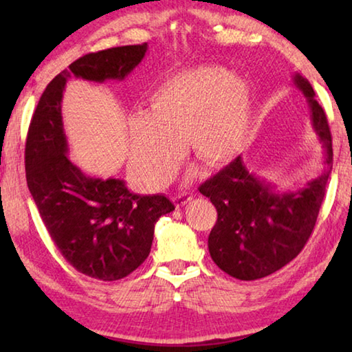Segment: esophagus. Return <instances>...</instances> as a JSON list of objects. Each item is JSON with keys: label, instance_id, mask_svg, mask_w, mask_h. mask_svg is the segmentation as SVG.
<instances>
[{"label": "esophagus", "instance_id": "obj_1", "mask_svg": "<svg viewBox=\"0 0 352 352\" xmlns=\"http://www.w3.org/2000/svg\"><path fill=\"white\" fill-rule=\"evenodd\" d=\"M174 201H175L177 206H184V205L188 204V201H190V197H189V195H186V194H180V195H175Z\"/></svg>", "mask_w": 352, "mask_h": 352}]
</instances>
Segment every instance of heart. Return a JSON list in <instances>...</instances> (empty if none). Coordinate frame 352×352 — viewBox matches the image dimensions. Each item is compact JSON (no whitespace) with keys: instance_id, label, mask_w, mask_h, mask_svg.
I'll return each instance as SVG.
<instances>
[{"instance_id":"b5f03b06","label":"heart","mask_w":352,"mask_h":352,"mask_svg":"<svg viewBox=\"0 0 352 352\" xmlns=\"http://www.w3.org/2000/svg\"><path fill=\"white\" fill-rule=\"evenodd\" d=\"M253 126L250 83L220 67H195L166 79L148 113L129 119L130 169L147 188H162L190 152L205 166L230 163L247 146Z\"/></svg>"}]
</instances>
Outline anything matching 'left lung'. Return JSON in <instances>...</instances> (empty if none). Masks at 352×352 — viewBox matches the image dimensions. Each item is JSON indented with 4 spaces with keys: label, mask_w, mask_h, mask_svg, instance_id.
<instances>
[{
    "label": "left lung",
    "mask_w": 352,
    "mask_h": 352,
    "mask_svg": "<svg viewBox=\"0 0 352 352\" xmlns=\"http://www.w3.org/2000/svg\"><path fill=\"white\" fill-rule=\"evenodd\" d=\"M294 82L307 99L314 130L326 148L324 174L296 192L276 194L237 157L199 188L217 210L208 237L211 258L220 270L242 281L269 276L295 259L312 234L324 199L332 169L329 124L309 80L295 74Z\"/></svg>",
    "instance_id": "left-lung-1"
}]
</instances>
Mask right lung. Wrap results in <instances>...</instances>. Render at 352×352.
<instances>
[{"label":"right lung","mask_w":352,"mask_h":352,"mask_svg":"<svg viewBox=\"0 0 352 352\" xmlns=\"http://www.w3.org/2000/svg\"><path fill=\"white\" fill-rule=\"evenodd\" d=\"M147 43L110 47L77 58L47 83L28 130V188L58 252L83 275L116 281L151 253L157 220L175 210L162 194L140 195L124 180L87 177L68 158L62 94L71 77L122 80L146 56Z\"/></svg>","instance_id":"add662e5"}]
</instances>
